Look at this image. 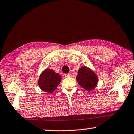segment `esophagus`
I'll return each mask as SVG.
<instances>
[{"label":"esophagus","instance_id":"esophagus-1","mask_svg":"<svg viewBox=\"0 0 134 134\" xmlns=\"http://www.w3.org/2000/svg\"><path fill=\"white\" fill-rule=\"evenodd\" d=\"M65 77H71V74L70 73H69V74H65Z\"/></svg>","mask_w":134,"mask_h":134}]
</instances>
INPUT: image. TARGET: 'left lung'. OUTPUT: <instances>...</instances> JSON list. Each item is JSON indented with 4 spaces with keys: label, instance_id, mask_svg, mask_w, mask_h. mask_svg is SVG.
Masks as SVG:
<instances>
[{
    "label": "left lung",
    "instance_id": "8db88e82",
    "mask_svg": "<svg viewBox=\"0 0 134 134\" xmlns=\"http://www.w3.org/2000/svg\"><path fill=\"white\" fill-rule=\"evenodd\" d=\"M76 80L81 86L88 91L94 90L98 82V75L92 70L86 66L80 68Z\"/></svg>",
    "mask_w": 134,
    "mask_h": 134
}]
</instances>
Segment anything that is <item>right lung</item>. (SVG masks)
<instances>
[{"instance_id":"1","label":"right lung","mask_w":134,"mask_h":134,"mask_svg":"<svg viewBox=\"0 0 134 134\" xmlns=\"http://www.w3.org/2000/svg\"><path fill=\"white\" fill-rule=\"evenodd\" d=\"M62 77L52 69H46L39 76L38 84L42 90L46 93H52L61 82Z\"/></svg>"}]
</instances>
